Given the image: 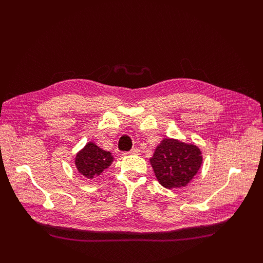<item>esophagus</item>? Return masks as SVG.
<instances>
[{
    "mask_svg": "<svg viewBox=\"0 0 263 263\" xmlns=\"http://www.w3.org/2000/svg\"><path fill=\"white\" fill-rule=\"evenodd\" d=\"M127 154H130V155H139V154H140V150H139L138 148H132Z\"/></svg>",
    "mask_w": 263,
    "mask_h": 263,
    "instance_id": "1",
    "label": "esophagus"
}]
</instances>
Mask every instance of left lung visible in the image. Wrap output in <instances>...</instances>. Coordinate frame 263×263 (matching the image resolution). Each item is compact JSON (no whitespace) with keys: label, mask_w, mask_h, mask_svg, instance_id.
Segmentation results:
<instances>
[{"label":"left lung","mask_w":263,"mask_h":263,"mask_svg":"<svg viewBox=\"0 0 263 263\" xmlns=\"http://www.w3.org/2000/svg\"><path fill=\"white\" fill-rule=\"evenodd\" d=\"M155 175L166 189L182 187L192 180L202 164L200 149L174 139H164L150 158Z\"/></svg>","instance_id":"left-lung-1"}]
</instances>
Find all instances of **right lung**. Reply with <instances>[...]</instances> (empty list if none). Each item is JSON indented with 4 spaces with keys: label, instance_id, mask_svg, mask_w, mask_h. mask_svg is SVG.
Listing matches in <instances>:
<instances>
[{
    "label": "right lung",
    "instance_id": "right-lung-1",
    "mask_svg": "<svg viewBox=\"0 0 263 263\" xmlns=\"http://www.w3.org/2000/svg\"><path fill=\"white\" fill-rule=\"evenodd\" d=\"M113 161L110 153L105 152L93 142L86 144L81 152L76 156V166L78 172L87 178H93L100 175Z\"/></svg>",
    "mask_w": 263,
    "mask_h": 263
}]
</instances>
